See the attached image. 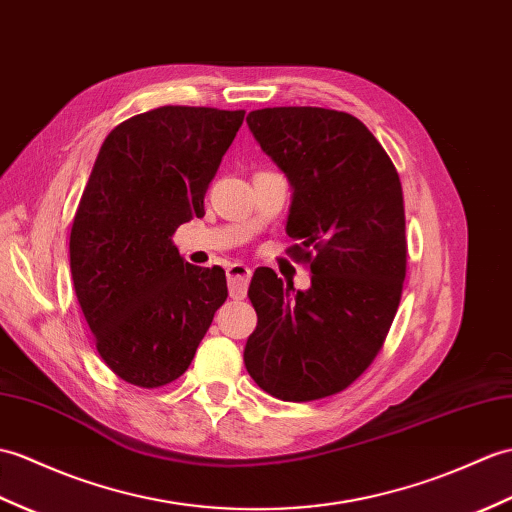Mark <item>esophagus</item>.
I'll return each instance as SVG.
<instances>
[{"instance_id": "1", "label": "esophagus", "mask_w": 512, "mask_h": 512, "mask_svg": "<svg viewBox=\"0 0 512 512\" xmlns=\"http://www.w3.org/2000/svg\"><path fill=\"white\" fill-rule=\"evenodd\" d=\"M251 268L244 264H231L227 268V279H229V294L231 299H244L248 290V281H251Z\"/></svg>"}]
</instances>
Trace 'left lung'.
<instances>
[{
	"instance_id": "1",
	"label": "left lung",
	"mask_w": 512,
	"mask_h": 512,
	"mask_svg": "<svg viewBox=\"0 0 512 512\" xmlns=\"http://www.w3.org/2000/svg\"><path fill=\"white\" fill-rule=\"evenodd\" d=\"M253 137L292 185L288 235L310 264V290L255 270L257 327L244 364L283 401H314L351 386L382 349L406 279L399 174L358 117L318 106L246 115Z\"/></svg>"
}]
</instances>
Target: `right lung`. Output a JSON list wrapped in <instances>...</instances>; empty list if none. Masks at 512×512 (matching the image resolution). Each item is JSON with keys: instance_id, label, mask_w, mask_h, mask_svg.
Segmentation results:
<instances>
[{"instance_id": "obj_1", "label": "right lung", "mask_w": 512, "mask_h": 512, "mask_svg": "<svg viewBox=\"0 0 512 512\" xmlns=\"http://www.w3.org/2000/svg\"><path fill=\"white\" fill-rule=\"evenodd\" d=\"M244 111L161 106L115 126L98 152L69 235L78 303L100 358L124 382L181 377L218 307L220 266L178 255L174 231L205 216V194Z\"/></svg>"}]
</instances>
